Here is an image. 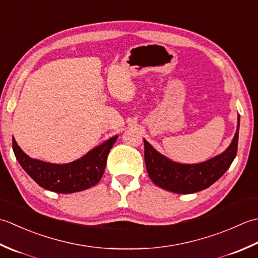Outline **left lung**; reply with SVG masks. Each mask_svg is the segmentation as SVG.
Segmentation results:
<instances>
[{"label":"left lung","mask_w":258,"mask_h":258,"mask_svg":"<svg viewBox=\"0 0 258 258\" xmlns=\"http://www.w3.org/2000/svg\"><path fill=\"white\" fill-rule=\"evenodd\" d=\"M239 115L237 130L229 147L207 161L195 165L179 164L159 154L148 141L145 144V162L150 179L165 190L176 194H192L212 186L232 165L237 154Z\"/></svg>","instance_id":"obj_1"}]
</instances>
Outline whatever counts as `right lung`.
I'll list each match as a JSON object with an SVG mask.
<instances>
[{"label": "right lung", "instance_id": "right-lung-1", "mask_svg": "<svg viewBox=\"0 0 258 258\" xmlns=\"http://www.w3.org/2000/svg\"><path fill=\"white\" fill-rule=\"evenodd\" d=\"M117 138L118 136H114L89 151L82 158L63 165L30 158L14 138H12V146L19 164L39 186L54 192L72 194L86 190L100 181L109 151Z\"/></svg>", "mask_w": 258, "mask_h": 258}]
</instances>
